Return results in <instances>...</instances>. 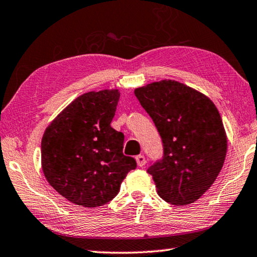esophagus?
<instances>
[{
  "instance_id": "esophagus-1",
  "label": "esophagus",
  "mask_w": 257,
  "mask_h": 257,
  "mask_svg": "<svg viewBox=\"0 0 257 257\" xmlns=\"http://www.w3.org/2000/svg\"><path fill=\"white\" fill-rule=\"evenodd\" d=\"M145 157L142 156V154H140V156L136 157V164L138 167H144L145 166Z\"/></svg>"
}]
</instances>
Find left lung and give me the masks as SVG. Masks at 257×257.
<instances>
[{
    "label": "left lung",
    "mask_w": 257,
    "mask_h": 257,
    "mask_svg": "<svg viewBox=\"0 0 257 257\" xmlns=\"http://www.w3.org/2000/svg\"><path fill=\"white\" fill-rule=\"evenodd\" d=\"M164 143V159L148 169L167 202L186 206L209 190L221 172L227 137L215 104L202 92L175 80L135 89Z\"/></svg>",
    "instance_id": "1"
}]
</instances>
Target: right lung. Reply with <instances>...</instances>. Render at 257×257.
I'll return each mask as SVG.
<instances>
[{"mask_svg": "<svg viewBox=\"0 0 257 257\" xmlns=\"http://www.w3.org/2000/svg\"><path fill=\"white\" fill-rule=\"evenodd\" d=\"M120 91H89L68 104L44 130L41 166L54 189L84 208L115 197L136 161L123 154V134L111 127Z\"/></svg>", "mask_w": 257, "mask_h": 257, "instance_id": "add662e5", "label": "right lung"}]
</instances>
